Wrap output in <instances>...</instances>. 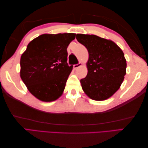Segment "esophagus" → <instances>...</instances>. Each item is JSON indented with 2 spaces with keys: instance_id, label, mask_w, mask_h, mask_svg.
<instances>
[{
  "instance_id": "34e87169",
  "label": "esophagus",
  "mask_w": 148,
  "mask_h": 148,
  "mask_svg": "<svg viewBox=\"0 0 148 148\" xmlns=\"http://www.w3.org/2000/svg\"><path fill=\"white\" fill-rule=\"evenodd\" d=\"M81 65H82V64H81V62H79V63H78L77 64L74 65V68L75 69H77V68H79V67H81Z\"/></svg>"
}]
</instances>
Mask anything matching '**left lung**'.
I'll return each instance as SVG.
<instances>
[{
	"label": "left lung",
	"mask_w": 148,
	"mask_h": 148,
	"mask_svg": "<svg viewBox=\"0 0 148 148\" xmlns=\"http://www.w3.org/2000/svg\"><path fill=\"white\" fill-rule=\"evenodd\" d=\"M76 39L89 54L88 74L80 80L83 91L95 100L109 98L119 88L126 74L123 52L112 40L95 35L77 34Z\"/></svg>",
	"instance_id": "obj_1"
}]
</instances>
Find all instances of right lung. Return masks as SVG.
Returning a JSON list of instances; mask_svg holds the SVG:
<instances>
[{
  "instance_id": "1",
  "label": "right lung",
  "mask_w": 148,
  "mask_h": 148,
  "mask_svg": "<svg viewBox=\"0 0 148 148\" xmlns=\"http://www.w3.org/2000/svg\"><path fill=\"white\" fill-rule=\"evenodd\" d=\"M76 34H42L27 46L20 59V77L29 92L44 102L58 99L72 65L67 64V47Z\"/></svg>"
}]
</instances>
